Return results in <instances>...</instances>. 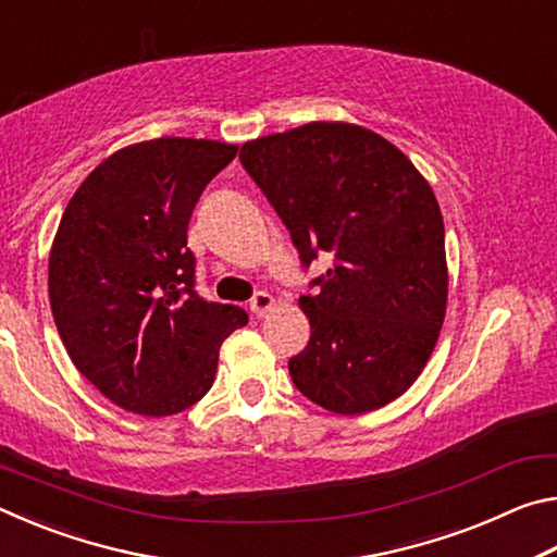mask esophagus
<instances>
[{
    "mask_svg": "<svg viewBox=\"0 0 557 557\" xmlns=\"http://www.w3.org/2000/svg\"><path fill=\"white\" fill-rule=\"evenodd\" d=\"M275 307H277V301H275V297L268 295V292H256V297L250 299V312L256 317H265Z\"/></svg>",
    "mask_w": 557,
    "mask_h": 557,
    "instance_id": "esophagus-1",
    "label": "esophagus"
}]
</instances>
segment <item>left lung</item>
Masks as SVG:
<instances>
[{
	"label": "left lung",
	"mask_w": 557,
	"mask_h": 557,
	"mask_svg": "<svg viewBox=\"0 0 557 557\" xmlns=\"http://www.w3.org/2000/svg\"><path fill=\"white\" fill-rule=\"evenodd\" d=\"M240 162L287 225L301 265L332 270L299 297L312 336L289 358L301 395L338 414L410 388L447 309L440 203L398 147L348 122H309L240 147Z\"/></svg>",
	"instance_id": "1"
}]
</instances>
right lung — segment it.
Masks as SVG:
<instances>
[{
    "label": "right lung",
    "instance_id": "add662e5",
    "mask_svg": "<svg viewBox=\"0 0 557 557\" xmlns=\"http://www.w3.org/2000/svg\"><path fill=\"white\" fill-rule=\"evenodd\" d=\"M238 147L159 137L110 154L63 211L49 256L65 351L120 408L164 418L199 403L240 307L196 295L186 248L194 206Z\"/></svg>",
    "mask_w": 557,
    "mask_h": 557
}]
</instances>
